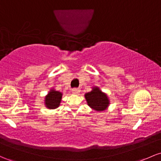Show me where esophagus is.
Masks as SVG:
<instances>
[{
  "mask_svg": "<svg viewBox=\"0 0 161 161\" xmlns=\"http://www.w3.org/2000/svg\"><path fill=\"white\" fill-rule=\"evenodd\" d=\"M79 92H80V89L79 88H73V89H72V92L73 94H78Z\"/></svg>",
  "mask_w": 161,
  "mask_h": 161,
  "instance_id": "obj_1",
  "label": "esophagus"
}]
</instances>
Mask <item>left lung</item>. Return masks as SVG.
Wrapping results in <instances>:
<instances>
[{
  "label": "left lung",
  "instance_id": "left-lung-1",
  "mask_svg": "<svg viewBox=\"0 0 161 161\" xmlns=\"http://www.w3.org/2000/svg\"><path fill=\"white\" fill-rule=\"evenodd\" d=\"M86 99L88 105L96 111H104L108 105L107 95L102 93L98 88H95L89 93H86Z\"/></svg>",
  "mask_w": 161,
  "mask_h": 161
}]
</instances>
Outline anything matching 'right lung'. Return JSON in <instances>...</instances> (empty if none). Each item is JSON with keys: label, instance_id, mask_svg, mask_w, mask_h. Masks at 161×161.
<instances>
[{"label": "right lung", "instance_id": "right-lung-1", "mask_svg": "<svg viewBox=\"0 0 161 161\" xmlns=\"http://www.w3.org/2000/svg\"><path fill=\"white\" fill-rule=\"evenodd\" d=\"M62 93L59 92H56L52 90L46 97L45 103L48 108H56L59 107V103L61 102Z\"/></svg>", "mask_w": 161, "mask_h": 161}]
</instances>
